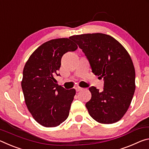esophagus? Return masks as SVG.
Segmentation results:
<instances>
[{"instance_id": "esophagus-1", "label": "esophagus", "mask_w": 149, "mask_h": 149, "mask_svg": "<svg viewBox=\"0 0 149 149\" xmlns=\"http://www.w3.org/2000/svg\"><path fill=\"white\" fill-rule=\"evenodd\" d=\"M75 90H76V91H77V92H78V91H79L82 90L83 88H81V87H76L75 88Z\"/></svg>"}]
</instances>
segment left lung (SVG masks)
<instances>
[{"label":"left lung","mask_w":149,"mask_h":149,"mask_svg":"<svg viewBox=\"0 0 149 149\" xmlns=\"http://www.w3.org/2000/svg\"><path fill=\"white\" fill-rule=\"evenodd\" d=\"M82 50L92 72L104 78L102 92L89 88L91 99L85 104L93 119L101 123H113L125 114L135 89V72L132 58L117 40L100 33L70 37Z\"/></svg>","instance_id":"1"}]
</instances>
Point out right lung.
<instances>
[{
  "mask_svg": "<svg viewBox=\"0 0 149 149\" xmlns=\"http://www.w3.org/2000/svg\"><path fill=\"white\" fill-rule=\"evenodd\" d=\"M77 46L70 37L52 39L33 52L25 65L22 88L25 102L36 122L47 127H56L67 119L75 90L65 89L55 77L63 55Z\"/></svg>",
  "mask_w": 149,
  "mask_h": 149,
  "instance_id": "1",
  "label": "right lung"
}]
</instances>
